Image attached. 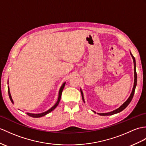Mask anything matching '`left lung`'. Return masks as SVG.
<instances>
[{
	"label": "left lung",
	"instance_id": "1",
	"mask_svg": "<svg viewBox=\"0 0 146 146\" xmlns=\"http://www.w3.org/2000/svg\"><path fill=\"white\" fill-rule=\"evenodd\" d=\"M131 55L133 57V62H134V86H133V91H132V92L131 93V95L129 97L128 99L127 100V101L126 102L124 103L123 104L121 105V106L119 108L116 109V110H114L111 112H110V113H98V114H100V116H110V115H113L114 114H116L118 113H120L121 111H122L123 110H124L125 108H126L129 104L131 103V100H133V98L134 96V91H135V87H136L137 85V73H136V70H135V68H136V66H135V58L133 56V55H132L131 53ZM81 91V96H82V98H83V101L84 102V97H83V94L82 91L81 90H80ZM94 113H96L95 111H93Z\"/></svg>",
	"mask_w": 146,
	"mask_h": 146
}]
</instances>
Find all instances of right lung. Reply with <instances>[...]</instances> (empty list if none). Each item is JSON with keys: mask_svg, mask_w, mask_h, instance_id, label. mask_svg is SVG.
<instances>
[{"mask_svg": "<svg viewBox=\"0 0 146 146\" xmlns=\"http://www.w3.org/2000/svg\"><path fill=\"white\" fill-rule=\"evenodd\" d=\"M65 83H66L65 82L64 83L62 84V86H61L60 89V91H59L58 98V100H57V101H56V103H55V104L53 106H52V107L50 109H49L48 111L44 112V113H40V114H32V113H27V115H29V116H32V117H42V116H45V115H46V114H48L49 113H50L51 111H52L53 110H55V108H56V106H58V105L59 103H60V100H61V96H62V91H63V90L64 87H65ZM8 93H9V96L10 100H11V102H12V103H13V101L12 98V97H11V93H10V90H9V86H8Z\"/></svg>", "mask_w": 146, "mask_h": 146, "instance_id": "1", "label": "right lung"}]
</instances>
